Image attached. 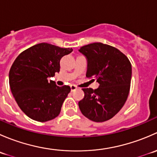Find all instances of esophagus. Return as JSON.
<instances>
[{"instance_id": "esophagus-1", "label": "esophagus", "mask_w": 157, "mask_h": 157, "mask_svg": "<svg viewBox=\"0 0 157 157\" xmlns=\"http://www.w3.org/2000/svg\"><path fill=\"white\" fill-rule=\"evenodd\" d=\"M77 87L75 86V85H71V91H74V90H77Z\"/></svg>"}]
</instances>
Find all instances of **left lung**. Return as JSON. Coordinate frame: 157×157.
<instances>
[{
  "mask_svg": "<svg viewBox=\"0 0 157 157\" xmlns=\"http://www.w3.org/2000/svg\"><path fill=\"white\" fill-rule=\"evenodd\" d=\"M79 52L87 58V78H94L99 86L83 88L84 97L78 102L82 114L95 122L113 118L128 99L131 80V64L121 51L101 42L81 47ZM93 79V80H94Z\"/></svg>",
  "mask_w": 157,
  "mask_h": 157,
  "instance_id": "left-lung-1",
  "label": "left lung"
}]
</instances>
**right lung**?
I'll return each mask as SVG.
<instances>
[{"label":"right lung","instance_id":"right-lung-1","mask_svg":"<svg viewBox=\"0 0 157 157\" xmlns=\"http://www.w3.org/2000/svg\"><path fill=\"white\" fill-rule=\"evenodd\" d=\"M72 48L39 43L23 51L16 58L9 72L11 93L20 109L35 121L45 122L56 118L69 86H56L48 81L60 71V60Z\"/></svg>","mask_w":157,"mask_h":157}]
</instances>
